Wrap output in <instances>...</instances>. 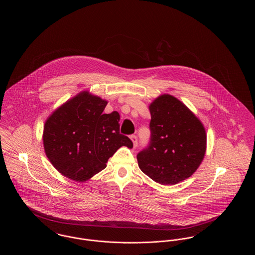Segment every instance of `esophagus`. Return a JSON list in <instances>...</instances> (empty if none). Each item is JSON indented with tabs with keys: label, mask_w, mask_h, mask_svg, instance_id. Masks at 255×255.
Returning a JSON list of instances; mask_svg holds the SVG:
<instances>
[{
	"label": "esophagus",
	"mask_w": 255,
	"mask_h": 255,
	"mask_svg": "<svg viewBox=\"0 0 255 255\" xmlns=\"http://www.w3.org/2000/svg\"><path fill=\"white\" fill-rule=\"evenodd\" d=\"M130 138H131V140H132V142H133V148H135V147L137 146V137H136V135L132 134V135L130 136Z\"/></svg>",
	"instance_id": "1"
}]
</instances>
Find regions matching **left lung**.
<instances>
[{
	"instance_id": "1",
	"label": "left lung",
	"mask_w": 255,
	"mask_h": 255,
	"mask_svg": "<svg viewBox=\"0 0 255 255\" xmlns=\"http://www.w3.org/2000/svg\"><path fill=\"white\" fill-rule=\"evenodd\" d=\"M149 111L151 141L136 156L139 168L162 185L188 179L206 155L204 124L181 100L168 94L155 98Z\"/></svg>"
}]
</instances>
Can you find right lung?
I'll return each instance as SVG.
<instances>
[{
  "instance_id": "1",
  "label": "right lung",
  "mask_w": 255,
  "mask_h": 255,
  "mask_svg": "<svg viewBox=\"0 0 255 255\" xmlns=\"http://www.w3.org/2000/svg\"><path fill=\"white\" fill-rule=\"evenodd\" d=\"M108 101L82 91L67 100L45 122L43 144L50 163L64 177L89 181L104 169L122 146L131 139L120 133L118 112L104 114Z\"/></svg>"
}]
</instances>
